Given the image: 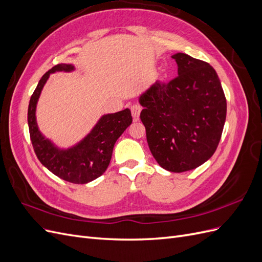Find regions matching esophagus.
<instances>
[{"label": "esophagus", "instance_id": "34e87169", "mask_svg": "<svg viewBox=\"0 0 262 262\" xmlns=\"http://www.w3.org/2000/svg\"><path fill=\"white\" fill-rule=\"evenodd\" d=\"M142 110V107L138 104H134L131 106V113H132V117H133V120L134 121H138L139 120V117H140V113Z\"/></svg>", "mask_w": 262, "mask_h": 262}]
</instances>
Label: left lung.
<instances>
[{
	"mask_svg": "<svg viewBox=\"0 0 262 262\" xmlns=\"http://www.w3.org/2000/svg\"><path fill=\"white\" fill-rule=\"evenodd\" d=\"M178 75L156 82L140 97V118L156 162L182 172L207 162L215 152L226 119V98L208 62L186 53L172 55Z\"/></svg>",
	"mask_w": 262,
	"mask_h": 262,
	"instance_id": "obj_1",
	"label": "left lung"
}]
</instances>
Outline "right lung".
I'll return each mask as SVG.
<instances>
[{
  "instance_id": "right-lung-1",
  "label": "right lung",
  "mask_w": 262,
  "mask_h": 262,
  "mask_svg": "<svg viewBox=\"0 0 262 262\" xmlns=\"http://www.w3.org/2000/svg\"><path fill=\"white\" fill-rule=\"evenodd\" d=\"M71 64H57L46 72L39 81L29 100L28 126L31 144L38 160L59 178L72 184H87L104 173L112 160L116 141L132 123L131 112H122L101 117L93 131L80 144L61 150L55 148L39 132L36 122V104L50 73L55 71H71Z\"/></svg>"
}]
</instances>
